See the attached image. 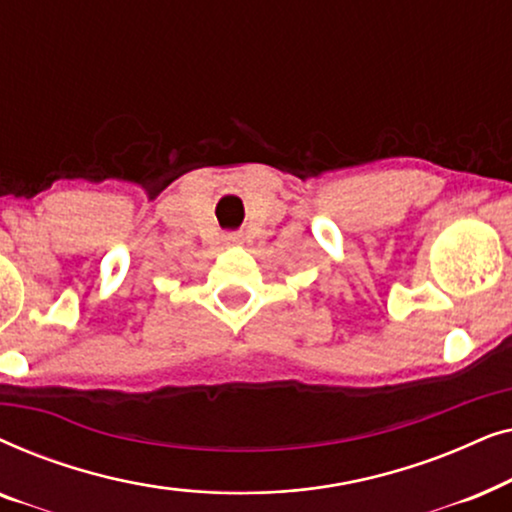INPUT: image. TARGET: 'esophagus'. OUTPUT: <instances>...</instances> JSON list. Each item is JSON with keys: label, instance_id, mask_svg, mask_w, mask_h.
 Instances as JSON below:
<instances>
[{"label": "esophagus", "instance_id": "obj_1", "mask_svg": "<svg viewBox=\"0 0 512 512\" xmlns=\"http://www.w3.org/2000/svg\"><path fill=\"white\" fill-rule=\"evenodd\" d=\"M223 242H226L228 247H237V244H242V235H237V233H230V235L223 237Z\"/></svg>", "mask_w": 512, "mask_h": 512}]
</instances>
